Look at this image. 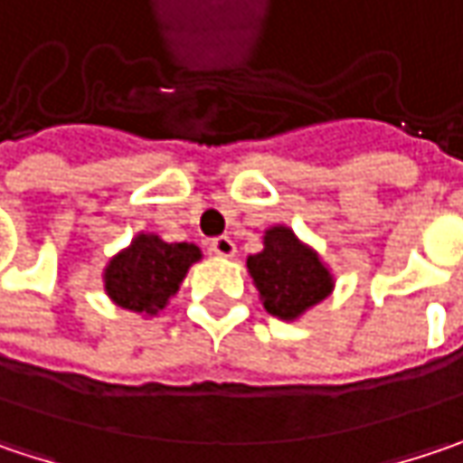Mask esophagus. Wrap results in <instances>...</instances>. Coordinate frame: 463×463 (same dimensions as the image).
Wrapping results in <instances>:
<instances>
[{
    "label": "esophagus",
    "mask_w": 463,
    "mask_h": 463,
    "mask_svg": "<svg viewBox=\"0 0 463 463\" xmlns=\"http://www.w3.org/2000/svg\"><path fill=\"white\" fill-rule=\"evenodd\" d=\"M209 251H212V254H217V257L231 259L232 254H235V243H232L228 235H220V238H212Z\"/></svg>",
    "instance_id": "esophagus-1"
}]
</instances>
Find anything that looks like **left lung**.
Here are the masks:
<instances>
[{"label":"left lung","mask_w":463,"mask_h":463,"mask_svg":"<svg viewBox=\"0 0 463 463\" xmlns=\"http://www.w3.org/2000/svg\"><path fill=\"white\" fill-rule=\"evenodd\" d=\"M264 309L278 319H298L333 293V275L312 246L286 225L264 231V249L246 259Z\"/></svg>","instance_id":"1"}]
</instances>
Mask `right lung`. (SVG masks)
Wrapping results in <instances>:
<instances>
[{
	"mask_svg": "<svg viewBox=\"0 0 463 463\" xmlns=\"http://www.w3.org/2000/svg\"><path fill=\"white\" fill-rule=\"evenodd\" d=\"M202 259L194 243H167L154 232H138L104 269L107 296L128 312L159 314L177 293L188 267Z\"/></svg>",
	"mask_w": 463,
	"mask_h": 463,
	"instance_id": "1",
	"label": "right lung"
}]
</instances>
